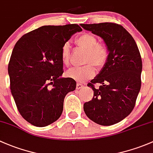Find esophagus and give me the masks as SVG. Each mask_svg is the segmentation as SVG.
<instances>
[{
  "instance_id": "34e87169",
  "label": "esophagus",
  "mask_w": 153,
  "mask_h": 153,
  "mask_svg": "<svg viewBox=\"0 0 153 153\" xmlns=\"http://www.w3.org/2000/svg\"><path fill=\"white\" fill-rule=\"evenodd\" d=\"M84 88V85H83L82 84V83L77 82V84H76V89L77 90L82 89V88Z\"/></svg>"
}]
</instances>
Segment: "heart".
<instances>
[{
  "label": "heart",
  "instance_id": "heart-1",
  "mask_svg": "<svg viewBox=\"0 0 153 153\" xmlns=\"http://www.w3.org/2000/svg\"><path fill=\"white\" fill-rule=\"evenodd\" d=\"M76 45L87 50L85 62H91L82 67H74L68 71V76L77 81H85L92 78L96 74L95 68L92 63L97 67H102L108 59V49L106 47L98 44V40L95 36L91 34H82L76 40ZM62 61L64 65H68L70 62V45L65 42L62 48Z\"/></svg>",
  "mask_w": 153,
  "mask_h": 153
}]
</instances>
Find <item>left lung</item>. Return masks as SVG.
I'll return each mask as SVG.
<instances>
[{"label": "left lung", "instance_id": "8db88e82", "mask_svg": "<svg viewBox=\"0 0 153 153\" xmlns=\"http://www.w3.org/2000/svg\"><path fill=\"white\" fill-rule=\"evenodd\" d=\"M103 39L109 55L97 76L88 83L92 100L84 104L86 116L95 123L110 126L127 117L141 89L142 61L135 40L121 25L113 23L80 24ZM100 83V88L94 84Z\"/></svg>", "mask_w": 153, "mask_h": 153}]
</instances>
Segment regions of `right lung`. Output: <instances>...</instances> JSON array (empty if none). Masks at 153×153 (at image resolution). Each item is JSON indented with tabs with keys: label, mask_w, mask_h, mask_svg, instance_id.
Wrapping results in <instances>:
<instances>
[{
	"label": "right lung",
	"mask_w": 153,
	"mask_h": 153,
	"mask_svg": "<svg viewBox=\"0 0 153 153\" xmlns=\"http://www.w3.org/2000/svg\"><path fill=\"white\" fill-rule=\"evenodd\" d=\"M77 24L43 26L16 42L8 65L10 88L19 113L36 127L56 122L63 111L66 94L76 89L72 78H63L62 48Z\"/></svg>",
	"instance_id": "1"
}]
</instances>
